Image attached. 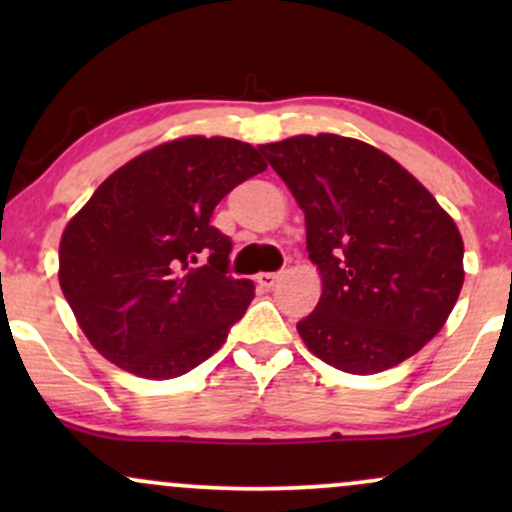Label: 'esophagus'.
Returning <instances> with one entry per match:
<instances>
[{"label":"esophagus","mask_w":512,"mask_h":512,"mask_svg":"<svg viewBox=\"0 0 512 512\" xmlns=\"http://www.w3.org/2000/svg\"><path fill=\"white\" fill-rule=\"evenodd\" d=\"M281 279V272H264V274H257V284L262 286V289H274L276 281Z\"/></svg>","instance_id":"obj_1"}]
</instances>
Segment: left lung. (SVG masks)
Instances as JSON below:
<instances>
[{
  "mask_svg": "<svg viewBox=\"0 0 512 512\" xmlns=\"http://www.w3.org/2000/svg\"><path fill=\"white\" fill-rule=\"evenodd\" d=\"M305 211L320 303L298 322L317 358L354 375L407 361L462 291L464 245L436 197L395 158L339 134L257 146Z\"/></svg>",
  "mask_w": 512,
  "mask_h": 512,
  "instance_id": "left-lung-1",
  "label": "left lung"
}]
</instances>
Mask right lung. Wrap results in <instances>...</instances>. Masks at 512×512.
I'll return each instance as SVG.
<instances>
[{"mask_svg": "<svg viewBox=\"0 0 512 512\" xmlns=\"http://www.w3.org/2000/svg\"><path fill=\"white\" fill-rule=\"evenodd\" d=\"M255 146L185 137L117 168L67 223L60 286L98 354L139 378L187 373L226 342L255 284L233 279L211 214L262 173Z\"/></svg>", "mask_w": 512, "mask_h": 512, "instance_id": "1", "label": "right lung"}]
</instances>
